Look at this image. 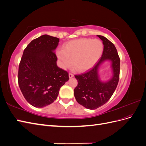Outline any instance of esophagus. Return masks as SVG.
<instances>
[{
  "label": "esophagus",
  "instance_id": "obj_1",
  "mask_svg": "<svg viewBox=\"0 0 146 146\" xmlns=\"http://www.w3.org/2000/svg\"><path fill=\"white\" fill-rule=\"evenodd\" d=\"M69 78H72V77H74V75L71 73H69Z\"/></svg>",
  "mask_w": 146,
  "mask_h": 146
}]
</instances>
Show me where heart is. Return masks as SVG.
Returning <instances> with one entry per match:
<instances>
[{
	"label": "heart",
	"instance_id": "heart-1",
	"mask_svg": "<svg viewBox=\"0 0 146 146\" xmlns=\"http://www.w3.org/2000/svg\"><path fill=\"white\" fill-rule=\"evenodd\" d=\"M103 50L104 44L99 39L81 38L66 43L63 48L57 50L56 55L62 68H69L73 63L78 70L83 72L93 67Z\"/></svg>",
	"mask_w": 146,
	"mask_h": 146
}]
</instances>
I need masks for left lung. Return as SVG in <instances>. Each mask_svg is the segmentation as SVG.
I'll use <instances>...</instances> for the list:
<instances>
[{"label":"left lung","mask_w":146,"mask_h":146,"mask_svg":"<svg viewBox=\"0 0 146 146\" xmlns=\"http://www.w3.org/2000/svg\"><path fill=\"white\" fill-rule=\"evenodd\" d=\"M104 44V51L100 59L89 71L75 77L78 85L74 89V96L77 102L88 109L95 110L106 104L111 98L117 86L120 72V58L116 48L107 38L98 35ZM112 62L113 77L107 82L99 79L98 69L104 61Z\"/></svg>","instance_id":"1"}]
</instances>
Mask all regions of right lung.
Instances as JSON below:
<instances>
[{"label": "right lung", "instance_id": "1", "mask_svg": "<svg viewBox=\"0 0 146 146\" xmlns=\"http://www.w3.org/2000/svg\"><path fill=\"white\" fill-rule=\"evenodd\" d=\"M60 39L44 35L24 49L19 65L18 84L24 98L35 107L53 103L60 88L69 80L67 71L56 65L54 50Z\"/></svg>", "mask_w": 146, "mask_h": 146}]
</instances>
